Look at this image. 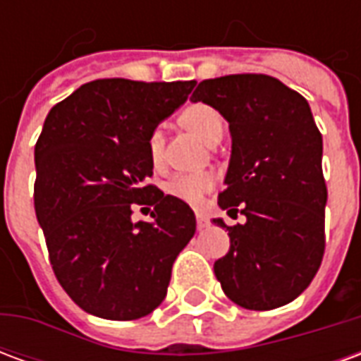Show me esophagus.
Instances as JSON below:
<instances>
[{"label": "esophagus", "mask_w": 361, "mask_h": 361, "mask_svg": "<svg viewBox=\"0 0 361 361\" xmlns=\"http://www.w3.org/2000/svg\"><path fill=\"white\" fill-rule=\"evenodd\" d=\"M209 224H211V222H209V219L204 216L203 212H197V228H199V230H204V228H209Z\"/></svg>", "instance_id": "esophagus-1"}]
</instances>
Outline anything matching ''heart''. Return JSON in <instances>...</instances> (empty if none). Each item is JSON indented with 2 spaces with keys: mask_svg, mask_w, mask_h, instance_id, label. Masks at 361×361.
<instances>
[{
  "mask_svg": "<svg viewBox=\"0 0 361 361\" xmlns=\"http://www.w3.org/2000/svg\"><path fill=\"white\" fill-rule=\"evenodd\" d=\"M181 123L188 127L191 133H195L201 141L211 145L216 139H222L224 133V118L209 104H193L181 111ZM162 129H154L149 135V157L152 164H160L162 160ZM214 185V178L211 173H178L166 183V193L180 199L188 204H199Z\"/></svg>",
  "mask_w": 361,
  "mask_h": 361,
  "instance_id": "heart-1",
  "label": "heart"
}]
</instances>
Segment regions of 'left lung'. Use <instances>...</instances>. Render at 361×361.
I'll return each mask as SVG.
<instances>
[{
  "mask_svg": "<svg viewBox=\"0 0 361 361\" xmlns=\"http://www.w3.org/2000/svg\"><path fill=\"white\" fill-rule=\"evenodd\" d=\"M191 102L228 121L232 152L219 195L222 211L245 224L226 226L230 251L214 263L224 294L245 310L286 305L317 274L325 251L323 139L307 100L269 75H226L197 85Z\"/></svg>",
  "mask_w": 361,
  "mask_h": 361,
  "instance_id": "1",
  "label": "left lung"
}]
</instances>
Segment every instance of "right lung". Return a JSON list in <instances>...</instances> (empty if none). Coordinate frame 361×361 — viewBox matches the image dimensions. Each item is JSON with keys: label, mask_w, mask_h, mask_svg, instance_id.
<instances>
[{"label": "right lung", "mask_w": 361, "mask_h": 361, "mask_svg": "<svg viewBox=\"0 0 361 361\" xmlns=\"http://www.w3.org/2000/svg\"><path fill=\"white\" fill-rule=\"evenodd\" d=\"M195 81L98 79L46 116L35 147V209L51 269L81 310L110 321L149 315L195 234L188 203L152 176L149 135L188 100ZM131 202L152 223H133Z\"/></svg>", "instance_id": "obj_1"}]
</instances>
